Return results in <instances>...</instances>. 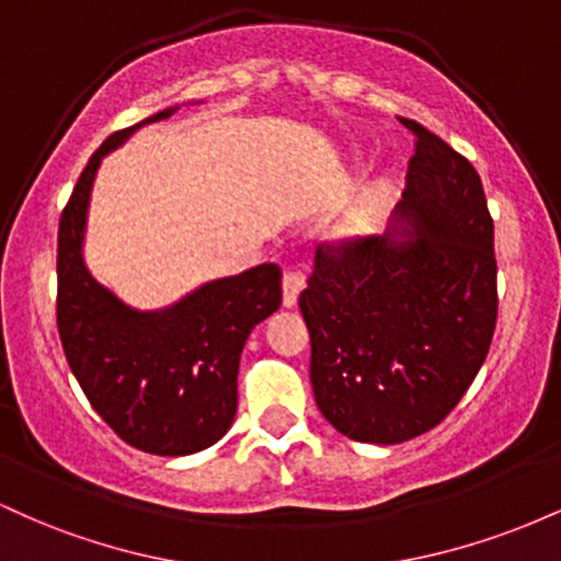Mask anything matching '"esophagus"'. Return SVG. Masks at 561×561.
Returning a JSON list of instances; mask_svg holds the SVG:
<instances>
[{"instance_id": "34e87169", "label": "esophagus", "mask_w": 561, "mask_h": 561, "mask_svg": "<svg viewBox=\"0 0 561 561\" xmlns=\"http://www.w3.org/2000/svg\"><path fill=\"white\" fill-rule=\"evenodd\" d=\"M285 306L293 308L295 302H298V295L300 289L306 287V276H302V272H298V268H287L285 272Z\"/></svg>"}]
</instances>
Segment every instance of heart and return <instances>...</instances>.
<instances>
[{"mask_svg": "<svg viewBox=\"0 0 561 561\" xmlns=\"http://www.w3.org/2000/svg\"><path fill=\"white\" fill-rule=\"evenodd\" d=\"M385 192H388V182H377L375 190H371L369 195V203H366V214H371V210L379 208V203H382Z\"/></svg>", "mask_w": 561, "mask_h": 561, "instance_id": "b5f03b06", "label": "heart"}]
</instances>
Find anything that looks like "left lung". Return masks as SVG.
Instances as JSON below:
<instances>
[{"instance_id": "obj_1", "label": "left lung", "mask_w": 561, "mask_h": 561, "mask_svg": "<svg viewBox=\"0 0 561 561\" xmlns=\"http://www.w3.org/2000/svg\"><path fill=\"white\" fill-rule=\"evenodd\" d=\"M398 237L321 242L300 293L319 411L358 443L440 424L478 377L499 317L493 218L480 173L422 124Z\"/></svg>"}]
</instances>
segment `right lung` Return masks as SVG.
Instances as JSON below:
<instances>
[{"mask_svg": "<svg viewBox=\"0 0 561 561\" xmlns=\"http://www.w3.org/2000/svg\"><path fill=\"white\" fill-rule=\"evenodd\" d=\"M173 111L102 141L57 229V330L70 371L121 440L156 456L197 454L227 435L244 340L282 306L276 263L208 282L165 311H134L83 266L89 195L102 158Z\"/></svg>", "mask_w": 561, "mask_h": 561, "instance_id": "add662e5", "label": "right lung"}]
</instances>
